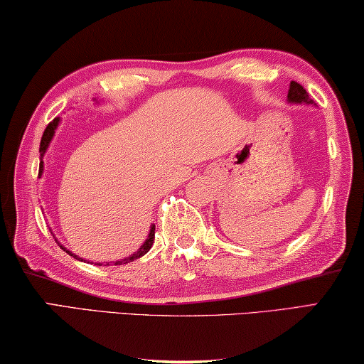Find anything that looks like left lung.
I'll return each instance as SVG.
<instances>
[{
    "mask_svg": "<svg viewBox=\"0 0 364 364\" xmlns=\"http://www.w3.org/2000/svg\"><path fill=\"white\" fill-rule=\"evenodd\" d=\"M287 101H289V103H294V105H314L313 100L308 97L305 88H303L300 83H296V82H290Z\"/></svg>",
    "mask_w": 364,
    "mask_h": 364,
    "instance_id": "8db88e82",
    "label": "left lung"
}]
</instances>
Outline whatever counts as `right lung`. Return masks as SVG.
Segmentation results:
<instances>
[{
    "mask_svg": "<svg viewBox=\"0 0 364 364\" xmlns=\"http://www.w3.org/2000/svg\"><path fill=\"white\" fill-rule=\"evenodd\" d=\"M59 121H61V119L59 117H55L53 119V121L48 124L46 126V129H45V132H43V136H41V141H40V169H38V177H41V174H43V156H45V153H46V150H48V146H50V143H51V140H53V136H55V132H56V129H58V126H59ZM58 242V240H56ZM153 242H154V224H151V228H150V232H148V238L145 242H143V245L136 250V252L134 253V255H130V256H127V258H124V259H121V261H114V264H126V263H130V261H134V259H139L140 256H143L145 253H148L150 252V248H151V245H153ZM58 245L61 247L65 253H69L70 256H74L75 259H80V261H83L82 258H79V256H77L75 253H73V252H69L68 248L65 247H63L61 243L58 242ZM98 266H101L103 263H97ZM109 266V263H106Z\"/></svg>",
    "mask_w": 364,
    "mask_h": 364,
    "instance_id": "1",
    "label": "right lung"
}]
</instances>
